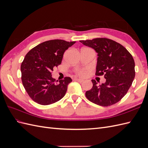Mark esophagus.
Returning <instances> with one entry per match:
<instances>
[{
  "label": "esophagus",
  "mask_w": 148,
  "mask_h": 148,
  "mask_svg": "<svg viewBox=\"0 0 148 148\" xmlns=\"http://www.w3.org/2000/svg\"><path fill=\"white\" fill-rule=\"evenodd\" d=\"M75 80H76V81H77V82H78L79 83H82V82H83L84 81L83 79H80V78H75Z\"/></svg>",
  "instance_id": "1"
}]
</instances>
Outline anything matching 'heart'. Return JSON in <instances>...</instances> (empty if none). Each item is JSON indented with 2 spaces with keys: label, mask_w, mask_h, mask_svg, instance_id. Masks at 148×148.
<instances>
[{
  "label": "heart",
  "mask_w": 148,
  "mask_h": 148,
  "mask_svg": "<svg viewBox=\"0 0 148 148\" xmlns=\"http://www.w3.org/2000/svg\"><path fill=\"white\" fill-rule=\"evenodd\" d=\"M78 74L79 76H82V77H84V76H86L88 74V70L86 69H82L78 71Z\"/></svg>",
  "instance_id": "1"
}]
</instances>
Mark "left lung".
<instances>
[{
  "label": "left lung",
  "instance_id": "left-lung-1",
  "mask_svg": "<svg viewBox=\"0 0 148 148\" xmlns=\"http://www.w3.org/2000/svg\"><path fill=\"white\" fill-rule=\"evenodd\" d=\"M97 53L96 75H104L106 81L98 85L92 79V88L86 92L87 99L107 107L113 105L126 95L135 77V61L131 53L120 44L107 38L79 41Z\"/></svg>",
  "mask_w": 148,
  "mask_h": 148
}]
</instances>
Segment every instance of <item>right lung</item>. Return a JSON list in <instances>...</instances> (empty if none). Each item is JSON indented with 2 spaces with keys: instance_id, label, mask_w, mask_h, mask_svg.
<instances>
[{
  "instance_id": "1",
  "label": "right lung",
  "mask_w": 148,
  "mask_h": 148,
  "mask_svg": "<svg viewBox=\"0 0 148 148\" xmlns=\"http://www.w3.org/2000/svg\"><path fill=\"white\" fill-rule=\"evenodd\" d=\"M75 42L50 40L38 44L25 56L21 65V80L25 90L34 102L49 105L65 95L72 79L65 77L56 82L51 73L53 67L61 64L65 51Z\"/></svg>"
}]
</instances>
